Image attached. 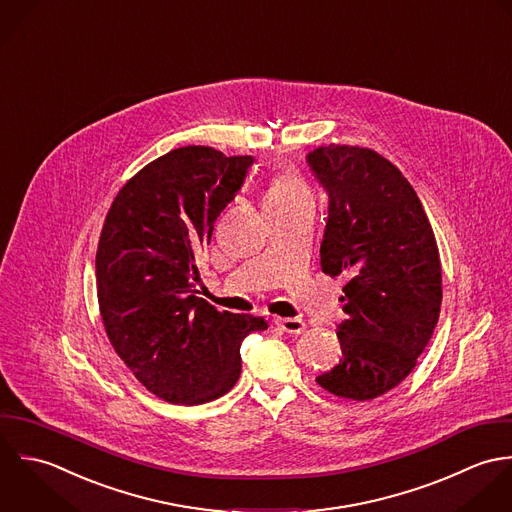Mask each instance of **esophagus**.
Here are the masks:
<instances>
[{
    "label": "esophagus",
    "mask_w": 512,
    "mask_h": 512,
    "mask_svg": "<svg viewBox=\"0 0 512 512\" xmlns=\"http://www.w3.org/2000/svg\"><path fill=\"white\" fill-rule=\"evenodd\" d=\"M275 324L289 334H301L305 330V320L301 318H275Z\"/></svg>",
    "instance_id": "esophagus-1"
}]
</instances>
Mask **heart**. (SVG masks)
Listing matches in <instances>:
<instances>
[{"mask_svg":"<svg viewBox=\"0 0 512 512\" xmlns=\"http://www.w3.org/2000/svg\"><path fill=\"white\" fill-rule=\"evenodd\" d=\"M310 200L307 182L295 170H281L275 174L265 192V205H285Z\"/></svg>","mask_w":512,"mask_h":512,"instance_id":"heart-1","label":"heart"}]
</instances>
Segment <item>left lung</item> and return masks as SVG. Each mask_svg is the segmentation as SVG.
Returning <instances> with one entry per match:
<instances>
[{"instance_id":"left-lung-1","label":"left lung","mask_w":512,"mask_h":512,"mask_svg":"<svg viewBox=\"0 0 512 512\" xmlns=\"http://www.w3.org/2000/svg\"><path fill=\"white\" fill-rule=\"evenodd\" d=\"M308 164L330 200L322 271L346 277L342 358L316 384L338 398L374 400L408 378L437 324V241L411 184L376 150L328 144Z\"/></svg>"}]
</instances>
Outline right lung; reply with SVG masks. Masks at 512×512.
Here are the masks:
<instances>
[{"label": "right lung", "mask_w": 512, "mask_h": 512, "mask_svg": "<svg viewBox=\"0 0 512 512\" xmlns=\"http://www.w3.org/2000/svg\"><path fill=\"white\" fill-rule=\"evenodd\" d=\"M251 164L211 146L176 148L134 174L106 213L95 265L106 336L170 404L227 394L241 374V340L267 328L261 316L215 310L196 289V257Z\"/></svg>", "instance_id": "1"}]
</instances>
